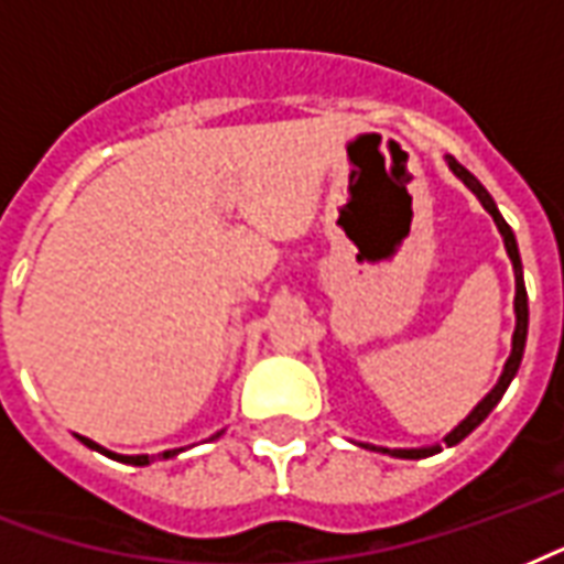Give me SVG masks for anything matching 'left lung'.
Returning <instances> with one entry per match:
<instances>
[{
  "label": "left lung",
  "instance_id": "left-lung-1",
  "mask_svg": "<svg viewBox=\"0 0 564 564\" xmlns=\"http://www.w3.org/2000/svg\"><path fill=\"white\" fill-rule=\"evenodd\" d=\"M448 161V166H452V173L457 178H460L463 185L473 191L475 197L481 199V206L490 212V218L496 220V227H499V232H502V241H505V250H508V257H511V265H514V283H517V293H514V314H517V325H514V337H511V356H508V361H505L502 367V377H499V382H496L494 388H490V394L475 406L466 419L454 427L448 436H445V445H457L460 440H466L469 433L481 424L490 412H494V406L502 400V394L508 391V386H511V379L517 377V370H520V361H523V349H527V332H529V304H527V283H523V262H520V250H517V239L514 232H511V227L505 224V218L499 215V208H496L494 197L487 194V187L478 182V178L466 170L463 164H457L452 154L445 158ZM365 448H373V452H382V454H391V457H403V460H421V457H431V454L442 452V445H431V448H377V445H365Z\"/></svg>",
  "mask_w": 564,
  "mask_h": 564
}]
</instances>
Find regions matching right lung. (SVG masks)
Returning <instances> with one entry per match:
<instances>
[{
	"instance_id": "right-lung-1",
	"label": "right lung",
	"mask_w": 564,
	"mask_h": 564,
	"mask_svg": "<svg viewBox=\"0 0 564 564\" xmlns=\"http://www.w3.org/2000/svg\"><path fill=\"white\" fill-rule=\"evenodd\" d=\"M218 436H220V433H218ZM77 440H80L83 445H89V448H95V452L107 454V457H112V460L131 463V466H149V463L154 460V457H149V454H133V457H128V454H112V452H107V448H104V445H98V442L86 440V436H77ZM178 452H182V448H173V452H164V454H158V457H161V460H166V457H176Z\"/></svg>"
}]
</instances>
